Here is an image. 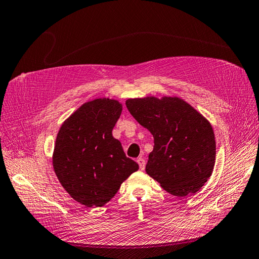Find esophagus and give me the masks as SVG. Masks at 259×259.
<instances>
[{
  "mask_svg": "<svg viewBox=\"0 0 259 259\" xmlns=\"http://www.w3.org/2000/svg\"><path fill=\"white\" fill-rule=\"evenodd\" d=\"M137 162H138V164H139L140 170H144V167H146V160H144L143 158H138Z\"/></svg>",
  "mask_w": 259,
  "mask_h": 259,
  "instance_id": "obj_1",
  "label": "esophagus"
}]
</instances>
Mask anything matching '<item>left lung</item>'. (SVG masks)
<instances>
[{"label": "left lung", "instance_id": "8db88e82", "mask_svg": "<svg viewBox=\"0 0 259 259\" xmlns=\"http://www.w3.org/2000/svg\"><path fill=\"white\" fill-rule=\"evenodd\" d=\"M129 112L154 139L146 172L170 194H195L212 176L216 142L211 123L179 97L130 98Z\"/></svg>", "mask_w": 259, "mask_h": 259}]
</instances>
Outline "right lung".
<instances>
[{
    "instance_id": "right-lung-1",
    "label": "right lung",
    "mask_w": 259,
    "mask_h": 259,
    "mask_svg": "<svg viewBox=\"0 0 259 259\" xmlns=\"http://www.w3.org/2000/svg\"><path fill=\"white\" fill-rule=\"evenodd\" d=\"M121 111L118 100L94 99L71 113L57 134L54 171L68 194L87 207L104 206L139 169L112 137Z\"/></svg>"
}]
</instances>
